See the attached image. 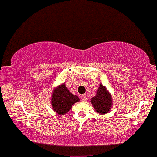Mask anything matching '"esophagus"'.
Wrapping results in <instances>:
<instances>
[{"mask_svg": "<svg viewBox=\"0 0 157 157\" xmlns=\"http://www.w3.org/2000/svg\"><path fill=\"white\" fill-rule=\"evenodd\" d=\"M80 99H81V101H86L87 100L86 94H81V95H80Z\"/></svg>", "mask_w": 157, "mask_h": 157, "instance_id": "esophagus-1", "label": "esophagus"}]
</instances>
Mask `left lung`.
<instances>
[{"label":"left lung","mask_w":157,"mask_h":157,"mask_svg":"<svg viewBox=\"0 0 157 157\" xmlns=\"http://www.w3.org/2000/svg\"><path fill=\"white\" fill-rule=\"evenodd\" d=\"M93 107L100 114H105L109 112L112 106V98L109 93L103 85H100L97 94L91 101Z\"/></svg>","instance_id":"8db88e82"}]
</instances>
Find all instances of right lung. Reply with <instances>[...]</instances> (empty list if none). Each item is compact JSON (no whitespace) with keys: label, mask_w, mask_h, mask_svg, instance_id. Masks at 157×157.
I'll list each match as a JSON object with an SVG mask.
<instances>
[{"label":"right lung","mask_w":157,"mask_h":157,"mask_svg":"<svg viewBox=\"0 0 157 157\" xmlns=\"http://www.w3.org/2000/svg\"><path fill=\"white\" fill-rule=\"evenodd\" d=\"M79 101V98L72 94L65 84H63L53 91L51 104L56 113L63 115L69 111L72 105Z\"/></svg>","instance_id":"add662e5"}]
</instances>
